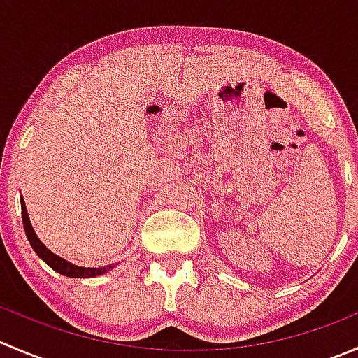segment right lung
<instances>
[{
  "mask_svg": "<svg viewBox=\"0 0 358 358\" xmlns=\"http://www.w3.org/2000/svg\"><path fill=\"white\" fill-rule=\"evenodd\" d=\"M20 206H22V223H24L25 236H27V239H29V244H31L32 249H34V251H36V255H38L39 258H41L43 262H45L46 265L50 266V268H53V270H55V272L62 273V275L76 277V279H88V277L102 275V273H106L107 270L114 268V266H112V265L100 266V268H88V266H78V265H72V263L66 262V259L60 258V256H57L55 252L50 251V249L46 248L45 244L41 243V241L38 239V236H36L34 229H32V225H31V220H29L27 209H25L24 199L20 201Z\"/></svg>",
  "mask_w": 358,
  "mask_h": 358,
  "instance_id": "obj_1",
  "label": "right lung"
}]
</instances>
